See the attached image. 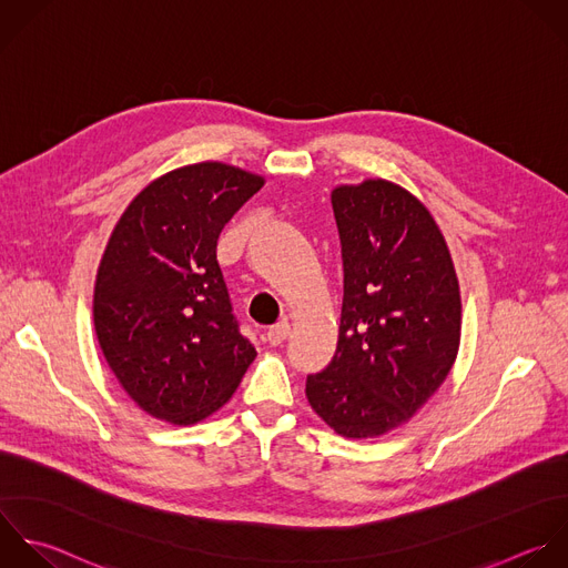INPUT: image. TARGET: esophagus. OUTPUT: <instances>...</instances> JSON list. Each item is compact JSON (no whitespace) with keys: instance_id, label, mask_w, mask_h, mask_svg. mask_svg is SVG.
I'll list each match as a JSON object with an SVG mask.
<instances>
[{"instance_id":"1","label":"esophagus","mask_w":568,"mask_h":568,"mask_svg":"<svg viewBox=\"0 0 568 568\" xmlns=\"http://www.w3.org/2000/svg\"><path fill=\"white\" fill-rule=\"evenodd\" d=\"M290 323L287 321H281L278 325H274V327H270V332L265 334V338H267V343L270 345H274V347H278V345H283L287 338H290Z\"/></svg>"}]
</instances>
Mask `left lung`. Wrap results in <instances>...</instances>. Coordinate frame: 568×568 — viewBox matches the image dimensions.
<instances>
[{
  "instance_id": "8db88e82",
  "label": "left lung",
  "mask_w": 568,
  "mask_h": 568,
  "mask_svg": "<svg viewBox=\"0 0 568 568\" xmlns=\"http://www.w3.org/2000/svg\"><path fill=\"white\" fill-rule=\"evenodd\" d=\"M332 207L343 258L334 358L310 374L312 409L345 438L407 423L447 378L460 345V290L429 210L383 179L341 185Z\"/></svg>"
}]
</instances>
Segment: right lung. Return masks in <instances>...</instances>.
Instances as JSON below:
<instances>
[{
	"label": "right lung",
	"instance_id": "right-lung-1",
	"mask_svg": "<svg viewBox=\"0 0 568 568\" xmlns=\"http://www.w3.org/2000/svg\"><path fill=\"white\" fill-rule=\"evenodd\" d=\"M261 187V176L216 161L179 168L134 196L108 241L97 338L128 396L159 420L207 418L256 356L232 312L216 241Z\"/></svg>",
	"mask_w": 568,
	"mask_h": 568
}]
</instances>
